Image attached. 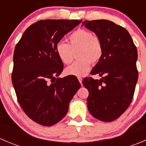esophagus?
Segmentation results:
<instances>
[{
  "label": "esophagus",
  "instance_id": "34e87169",
  "mask_svg": "<svg viewBox=\"0 0 146 146\" xmlns=\"http://www.w3.org/2000/svg\"><path fill=\"white\" fill-rule=\"evenodd\" d=\"M78 80H79V82H80V84H81L82 85V78L81 77H78Z\"/></svg>",
  "mask_w": 146,
  "mask_h": 146
}]
</instances>
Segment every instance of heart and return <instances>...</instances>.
Wrapping results in <instances>:
<instances>
[{
	"label": "heart",
	"instance_id": "b5f03b06",
	"mask_svg": "<svg viewBox=\"0 0 146 146\" xmlns=\"http://www.w3.org/2000/svg\"><path fill=\"white\" fill-rule=\"evenodd\" d=\"M69 44L59 42L56 45L57 56L64 64H69L73 59V51L78 49L79 60L65 70L68 76H83L88 73L92 62L99 61L103 54L102 42L96 35L86 29H78L68 37Z\"/></svg>",
	"mask_w": 146,
	"mask_h": 146
}]
</instances>
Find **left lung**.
<instances>
[{"instance_id":"8db88e82","label":"left lung","mask_w":146,"mask_h":146,"mask_svg":"<svg viewBox=\"0 0 146 146\" xmlns=\"http://www.w3.org/2000/svg\"><path fill=\"white\" fill-rule=\"evenodd\" d=\"M82 26L94 32L103 47L102 58L90 73L101 78L82 80L89 92L88 110L97 119L111 121L126 111L133 99L138 76L136 47L129 32L110 20H85Z\"/></svg>"}]
</instances>
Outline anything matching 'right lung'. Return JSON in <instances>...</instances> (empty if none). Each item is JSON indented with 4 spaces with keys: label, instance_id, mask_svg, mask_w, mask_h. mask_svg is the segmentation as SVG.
Returning a JSON list of instances; mask_svg holds the SVG:
<instances>
[{
    "label": "right lung",
    "instance_id": "right-lung-1",
    "mask_svg": "<svg viewBox=\"0 0 146 146\" xmlns=\"http://www.w3.org/2000/svg\"><path fill=\"white\" fill-rule=\"evenodd\" d=\"M81 22L39 20L26 29L15 48L12 82L17 100L28 117L42 126L64 118L80 88L75 77L56 80L64 69L56 45Z\"/></svg>",
    "mask_w": 146,
    "mask_h": 146
}]
</instances>
